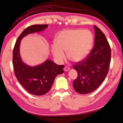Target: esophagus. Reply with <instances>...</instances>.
I'll return each instance as SVG.
<instances>
[{
  "instance_id": "obj_1",
  "label": "esophagus",
  "mask_w": 123,
  "mask_h": 123,
  "mask_svg": "<svg viewBox=\"0 0 123 123\" xmlns=\"http://www.w3.org/2000/svg\"><path fill=\"white\" fill-rule=\"evenodd\" d=\"M70 69V68H69L68 67H67V66H66V67H65L64 68V71H66V72L69 71Z\"/></svg>"
}]
</instances>
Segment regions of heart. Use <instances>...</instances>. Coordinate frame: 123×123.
Masks as SVG:
<instances>
[{
    "label": "heart",
    "mask_w": 123,
    "mask_h": 123,
    "mask_svg": "<svg viewBox=\"0 0 123 123\" xmlns=\"http://www.w3.org/2000/svg\"><path fill=\"white\" fill-rule=\"evenodd\" d=\"M93 36L89 30L81 29L62 31L56 36L55 44L51 46V51L56 61L62 63L67 57L78 62L85 59L92 47Z\"/></svg>",
    "instance_id": "1"
}]
</instances>
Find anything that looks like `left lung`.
<instances>
[{
  "mask_svg": "<svg viewBox=\"0 0 123 123\" xmlns=\"http://www.w3.org/2000/svg\"><path fill=\"white\" fill-rule=\"evenodd\" d=\"M95 45L87 57L74 66L78 77L73 82L76 92L86 94L95 90L105 80L111 61V49L104 33L96 26Z\"/></svg>",
  "mask_w": 123,
  "mask_h": 123,
  "instance_id": "8db88e82",
  "label": "left lung"
}]
</instances>
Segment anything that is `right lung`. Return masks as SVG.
Returning a JSON list of instances; mask_svg holds the SVG:
<instances>
[{"instance_id":"1","label":"right lung","mask_w":123,"mask_h":123,"mask_svg":"<svg viewBox=\"0 0 123 123\" xmlns=\"http://www.w3.org/2000/svg\"><path fill=\"white\" fill-rule=\"evenodd\" d=\"M48 26L33 25L27 27L18 37L13 49L12 63L17 79L26 90L36 96L45 95L51 89L55 77L64 72V66L57 65L49 60L35 67L28 66L20 57L19 45L22 39L26 35L41 32Z\"/></svg>"}]
</instances>
